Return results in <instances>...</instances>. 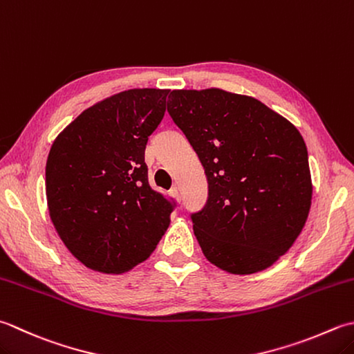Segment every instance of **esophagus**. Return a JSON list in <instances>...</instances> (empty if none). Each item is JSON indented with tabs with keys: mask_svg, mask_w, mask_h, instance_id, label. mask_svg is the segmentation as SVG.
I'll list each match as a JSON object with an SVG mask.
<instances>
[{
	"mask_svg": "<svg viewBox=\"0 0 354 354\" xmlns=\"http://www.w3.org/2000/svg\"><path fill=\"white\" fill-rule=\"evenodd\" d=\"M170 193H171V196L178 201V203H181V192H179L178 187H171Z\"/></svg>",
	"mask_w": 354,
	"mask_h": 354,
	"instance_id": "1",
	"label": "esophagus"
}]
</instances>
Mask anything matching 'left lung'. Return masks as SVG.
I'll use <instances>...</instances> for the list:
<instances>
[{"label":"left lung","mask_w":354,"mask_h":354,"mask_svg":"<svg viewBox=\"0 0 354 354\" xmlns=\"http://www.w3.org/2000/svg\"><path fill=\"white\" fill-rule=\"evenodd\" d=\"M167 112L196 151L209 183L195 236L212 264L250 274L293 245L311 204L306 142L292 122L252 96L173 90Z\"/></svg>","instance_id":"obj_1"}]
</instances>
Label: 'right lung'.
<instances>
[{
	"label": "right lung",
	"mask_w": 354,
	"mask_h": 354,
	"mask_svg": "<svg viewBox=\"0 0 354 354\" xmlns=\"http://www.w3.org/2000/svg\"><path fill=\"white\" fill-rule=\"evenodd\" d=\"M170 90L131 88L84 110L53 141L46 164L50 219L76 259L124 273L155 250L175 201L149 184L145 145Z\"/></svg>",
	"instance_id": "right-lung-1"
}]
</instances>
